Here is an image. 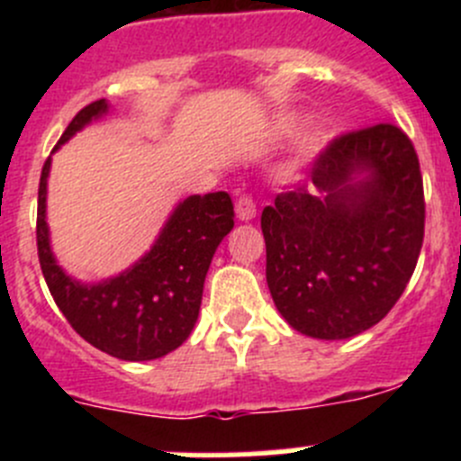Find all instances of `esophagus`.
Instances as JSON below:
<instances>
[{
  "label": "esophagus",
  "instance_id": "esophagus-1",
  "mask_svg": "<svg viewBox=\"0 0 461 461\" xmlns=\"http://www.w3.org/2000/svg\"><path fill=\"white\" fill-rule=\"evenodd\" d=\"M254 216H257V203H254L252 196L243 194V196L236 201V218L243 222H248V221H252Z\"/></svg>",
  "mask_w": 461,
  "mask_h": 461
}]
</instances>
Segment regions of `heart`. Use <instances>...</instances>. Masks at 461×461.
Masks as SVG:
<instances>
[{"label": "heart", "mask_w": 461, "mask_h": 461, "mask_svg": "<svg viewBox=\"0 0 461 461\" xmlns=\"http://www.w3.org/2000/svg\"><path fill=\"white\" fill-rule=\"evenodd\" d=\"M296 127H299V118H296V115H287V118H283L281 124H278V131L292 133ZM328 140H330V133L325 131V129H314V131H310L308 136H305L303 153H319L321 149L328 144Z\"/></svg>", "instance_id": "1"}]
</instances>
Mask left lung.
Masks as SVG:
<instances>
[{
	"label": "left lung",
	"instance_id": "8db88e82",
	"mask_svg": "<svg viewBox=\"0 0 461 461\" xmlns=\"http://www.w3.org/2000/svg\"><path fill=\"white\" fill-rule=\"evenodd\" d=\"M305 187L263 209L267 287L283 319L325 341L373 328L406 290L424 243V183L411 138L375 124L334 138Z\"/></svg>",
	"mask_w": 461,
	"mask_h": 461
}]
</instances>
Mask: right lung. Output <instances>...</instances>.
<instances>
[{
  "mask_svg": "<svg viewBox=\"0 0 461 461\" xmlns=\"http://www.w3.org/2000/svg\"><path fill=\"white\" fill-rule=\"evenodd\" d=\"M106 111V100L85 106L53 151ZM49 171L50 158H46L37 192V257L50 296L71 328L93 348L124 361L160 359L183 346L201 312L213 252L234 227L230 194L185 198L136 265L106 281L80 283L59 267L50 249L46 225Z\"/></svg>",
  "mask_w": 461,
  "mask_h": 461,
  "instance_id": "right-lung-1",
  "label": "right lung"
}]
</instances>
